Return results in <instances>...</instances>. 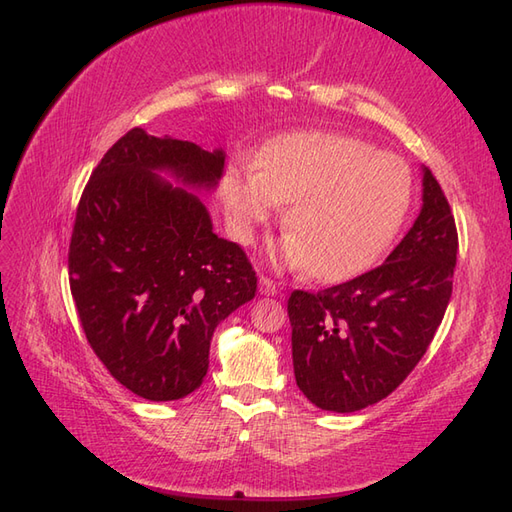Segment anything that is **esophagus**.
<instances>
[{
	"mask_svg": "<svg viewBox=\"0 0 512 512\" xmlns=\"http://www.w3.org/2000/svg\"><path fill=\"white\" fill-rule=\"evenodd\" d=\"M259 292L264 296H277L281 292V287L274 279L266 277V274H261V277H259Z\"/></svg>",
	"mask_w": 512,
	"mask_h": 512,
	"instance_id": "esophagus-1",
	"label": "esophagus"
}]
</instances>
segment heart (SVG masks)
Segmentation results:
<instances>
[{
	"label": "heart",
	"mask_w": 512,
	"mask_h": 512,
	"mask_svg": "<svg viewBox=\"0 0 512 512\" xmlns=\"http://www.w3.org/2000/svg\"><path fill=\"white\" fill-rule=\"evenodd\" d=\"M261 166L231 168L222 203L235 238L248 244L257 227L287 212L279 248L285 264L320 281H344L368 270L396 238L413 194L402 157L333 131H298L270 142Z\"/></svg>",
	"instance_id": "b5f03b06"
}]
</instances>
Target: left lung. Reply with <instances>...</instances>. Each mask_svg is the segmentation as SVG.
Here are the masks:
<instances>
[{"mask_svg":"<svg viewBox=\"0 0 512 512\" xmlns=\"http://www.w3.org/2000/svg\"><path fill=\"white\" fill-rule=\"evenodd\" d=\"M458 253L452 207L424 168V207L385 264L287 300L298 389L324 411L355 413L396 391L448 309Z\"/></svg>","mask_w":512,"mask_h":512,"instance_id":"left-lung-1","label":"left lung"}]
</instances>
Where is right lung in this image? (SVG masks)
Instances as JSON below:
<instances>
[{"label": "right lung", "instance_id": "right-lung-1", "mask_svg": "<svg viewBox=\"0 0 512 512\" xmlns=\"http://www.w3.org/2000/svg\"><path fill=\"white\" fill-rule=\"evenodd\" d=\"M222 151L149 136L134 127L116 140L77 203L69 283L90 348L110 374L153 402L186 398L209 368L218 322L255 298L257 272L244 248L212 231L199 196L212 188Z\"/></svg>", "mask_w": 512, "mask_h": 512}]
</instances>
